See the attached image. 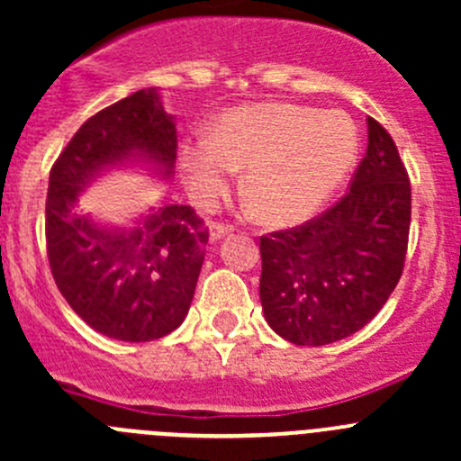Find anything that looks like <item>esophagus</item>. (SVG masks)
I'll return each mask as SVG.
<instances>
[{
    "label": "esophagus",
    "mask_w": 461,
    "mask_h": 461,
    "mask_svg": "<svg viewBox=\"0 0 461 461\" xmlns=\"http://www.w3.org/2000/svg\"><path fill=\"white\" fill-rule=\"evenodd\" d=\"M209 231H212V240H221L225 239L227 234H231L234 227L227 225V222H212V225H209Z\"/></svg>",
    "instance_id": "34e87169"
}]
</instances>
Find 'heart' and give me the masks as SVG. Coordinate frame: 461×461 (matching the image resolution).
<instances>
[{
	"instance_id": "b5f03b06",
	"label": "heart",
	"mask_w": 461,
	"mask_h": 461,
	"mask_svg": "<svg viewBox=\"0 0 461 461\" xmlns=\"http://www.w3.org/2000/svg\"><path fill=\"white\" fill-rule=\"evenodd\" d=\"M359 153V131L343 111L269 102L221 115L212 136L180 144V167L192 196L216 203L245 167L243 192L267 225H294L317 213Z\"/></svg>"
}]
</instances>
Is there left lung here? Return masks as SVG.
<instances>
[{
	"mask_svg": "<svg viewBox=\"0 0 461 461\" xmlns=\"http://www.w3.org/2000/svg\"><path fill=\"white\" fill-rule=\"evenodd\" d=\"M411 231V180L390 133L368 118L350 192L305 225L260 239V305L294 346L346 339L397 287Z\"/></svg>",
	"mask_w": 461,
	"mask_h": 461,
	"instance_id": "left-lung-1",
	"label": "left lung"
}]
</instances>
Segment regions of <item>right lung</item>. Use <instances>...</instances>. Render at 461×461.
<instances>
[{
    "label": "right lung",
    "instance_id": "1",
    "mask_svg": "<svg viewBox=\"0 0 461 461\" xmlns=\"http://www.w3.org/2000/svg\"><path fill=\"white\" fill-rule=\"evenodd\" d=\"M176 149V122L162 109L158 88H142L88 118L50 169V272L73 312L104 337L153 341L183 323L209 230L189 204L151 209L133 227H104L73 207L86 185L111 167L147 162L171 178Z\"/></svg>",
    "mask_w": 461,
    "mask_h": 461
}]
</instances>
